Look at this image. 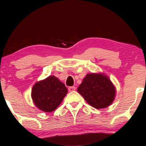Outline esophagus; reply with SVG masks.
<instances>
[{"mask_svg":"<svg viewBox=\"0 0 146 146\" xmlns=\"http://www.w3.org/2000/svg\"><path fill=\"white\" fill-rule=\"evenodd\" d=\"M76 89V88H75V86H70L68 87V91L69 92H72V91H74Z\"/></svg>","mask_w":146,"mask_h":146,"instance_id":"obj_1","label":"esophagus"}]
</instances>
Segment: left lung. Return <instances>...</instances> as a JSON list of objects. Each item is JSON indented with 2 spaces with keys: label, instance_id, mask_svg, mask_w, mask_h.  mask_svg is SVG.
Instances as JSON below:
<instances>
[{
  "label": "left lung",
  "instance_id": "1",
  "mask_svg": "<svg viewBox=\"0 0 146 146\" xmlns=\"http://www.w3.org/2000/svg\"><path fill=\"white\" fill-rule=\"evenodd\" d=\"M78 92L88 104L98 109L109 106L116 96L115 85L102 73L86 74L78 86Z\"/></svg>",
  "mask_w": 146,
  "mask_h": 146
}]
</instances>
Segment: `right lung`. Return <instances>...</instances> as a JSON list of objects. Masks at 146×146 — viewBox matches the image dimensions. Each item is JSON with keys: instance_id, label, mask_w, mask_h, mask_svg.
<instances>
[{"instance_id": "right-lung-1", "label": "right lung", "mask_w": 146, "mask_h": 146, "mask_svg": "<svg viewBox=\"0 0 146 146\" xmlns=\"http://www.w3.org/2000/svg\"><path fill=\"white\" fill-rule=\"evenodd\" d=\"M67 93L64 84L54 75H51L33 85L31 98L38 109L51 113L59 106Z\"/></svg>"}]
</instances>
